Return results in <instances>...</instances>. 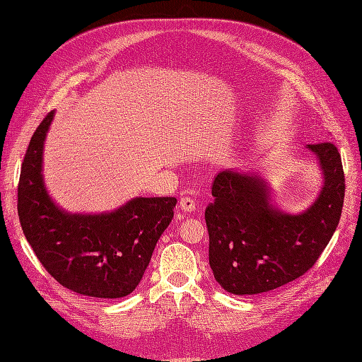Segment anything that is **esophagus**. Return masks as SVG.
Instances as JSON below:
<instances>
[{
    "mask_svg": "<svg viewBox=\"0 0 362 362\" xmlns=\"http://www.w3.org/2000/svg\"><path fill=\"white\" fill-rule=\"evenodd\" d=\"M180 205V210L182 211H185V213H191V211H194L195 210V201L192 199V198H187V197H185V198H182L180 199V202H179Z\"/></svg>",
    "mask_w": 362,
    "mask_h": 362,
    "instance_id": "esophagus-1",
    "label": "esophagus"
}]
</instances>
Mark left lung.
Here are the masks:
<instances>
[{"mask_svg":"<svg viewBox=\"0 0 362 362\" xmlns=\"http://www.w3.org/2000/svg\"><path fill=\"white\" fill-rule=\"evenodd\" d=\"M315 156L322 185L299 214L273 204L270 183L255 171L224 170L206 206L210 267L233 295L270 292L305 274L330 242L345 198V175L332 142L305 146Z\"/></svg>","mask_w":362,"mask_h":362,"instance_id":"left-lung-1","label":"left lung"}]
</instances>
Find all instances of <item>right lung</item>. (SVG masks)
Segmentation results:
<instances>
[{
	"mask_svg": "<svg viewBox=\"0 0 362 362\" xmlns=\"http://www.w3.org/2000/svg\"><path fill=\"white\" fill-rule=\"evenodd\" d=\"M54 111L29 142L17 187L23 233L45 270L64 288L92 298H123L136 289L177 199L133 198L117 210L74 214L49 197L44 144Z\"/></svg>",
	"mask_w": 362,
	"mask_h": 362,
	"instance_id": "add662e5",
	"label": "right lung"
}]
</instances>
